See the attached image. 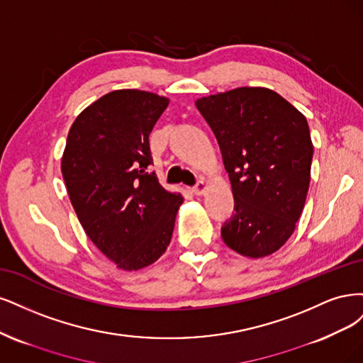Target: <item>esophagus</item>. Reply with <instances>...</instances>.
<instances>
[{
  "label": "esophagus",
  "instance_id": "obj_1",
  "mask_svg": "<svg viewBox=\"0 0 363 363\" xmlns=\"http://www.w3.org/2000/svg\"><path fill=\"white\" fill-rule=\"evenodd\" d=\"M205 190H206V184L203 182V181H197V184L193 186V193L194 194H197V196H201V194H203L205 193Z\"/></svg>",
  "mask_w": 363,
  "mask_h": 363
}]
</instances>
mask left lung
Masks as SVG:
<instances>
[{"label": "left lung", "instance_id": "8db88e82", "mask_svg": "<svg viewBox=\"0 0 363 363\" xmlns=\"http://www.w3.org/2000/svg\"><path fill=\"white\" fill-rule=\"evenodd\" d=\"M196 107L216 134L235 201L221 238L249 258L274 253L306 202L313 155L306 118L264 87L201 98Z\"/></svg>", "mask_w": 363, "mask_h": 363}]
</instances>
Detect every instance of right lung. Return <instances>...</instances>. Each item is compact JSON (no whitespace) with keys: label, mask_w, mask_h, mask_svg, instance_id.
Masks as SVG:
<instances>
[{"label":"right lung","mask_w":363,"mask_h":363,"mask_svg":"<svg viewBox=\"0 0 363 363\" xmlns=\"http://www.w3.org/2000/svg\"><path fill=\"white\" fill-rule=\"evenodd\" d=\"M167 105L155 93L114 90L67 134L62 173L69 199L87 237L123 270H140L166 252L184 202L147 170L149 134Z\"/></svg>","instance_id":"obj_1"}]
</instances>
